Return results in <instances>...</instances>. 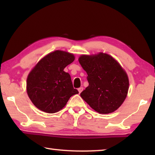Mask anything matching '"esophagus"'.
I'll return each mask as SVG.
<instances>
[{
	"label": "esophagus",
	"instance_id": "34e87169",
	"mask_svg": "<svg viewBox=\"0 0 155 155\" xmlns=\"http://www.w3.org/2000/svg\"><path fill=\"white\" fill-rule=\"evenodd\" d=\"M83 87H79V88H78V92H79V93H81V91H83Z\"/></svg>",
	"mask_w": 155,
	"mask_h": 155
}]
</instances>
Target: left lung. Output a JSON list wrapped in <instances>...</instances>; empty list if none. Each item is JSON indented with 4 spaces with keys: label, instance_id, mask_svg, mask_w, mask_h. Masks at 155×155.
I'll use <instances>...</instances> for the list:
<instances>
[{
    "label": "left lung",
    "instance_id": "8db88e82",
    "mask_svg": "<svg viewBox=\"0 0 155 155\" xmlns=\"http://www.w3.org/2000/svg\"><path fill=\"white\" fill-rule=\"evenodd\" d=\"M87 74L88 87L81 96L99 114L114 112L121 106L128 90L127 73L111 56L101 52L78 59Z\"/></svg>",
    "mask_w": 155,
    "mask_h": 155
}]
</instances>
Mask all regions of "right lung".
I'll return each mask as SVG.
<instances>
[{
  "label": "right lung",
  "mask_w": 155,
  "mask_h": 155,
  "mask_svg": "<svg viewBox=\"0 0 155 155\" xmlns=\"http://www.w3.org/2000/svg\"><path fill=\"white\" fill-rule=\"evenodd\" d=\"M67 52L56 51L47 54L31 70L27 80V91L37 108L53 114L61 110L70 97L78 94L73 87L70 75L64 68L74 61Z\"/></svg>",
  "instance_id": "add662e5"
}]
</instances>
